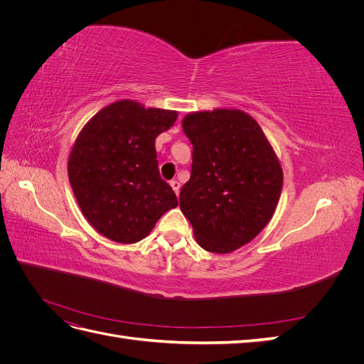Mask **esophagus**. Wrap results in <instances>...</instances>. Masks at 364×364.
Instances as JSON below:
<instances>
[{"instance_id": "1", "label": "esophagus", "mask_w": 364, "mask_h": 364, "mask_svg": "<svg viewBox=\"0 0 364 364\" xmlns=\"http://www.w3.org/2000/svg\"><path fill=\"white\" fill-rule=\"evenodd\" d=\"M170 185H171L173 191H174L176 194H179V191H181V183H179L178 181H171V182H170Z\"/></svg>"}]
</instances>
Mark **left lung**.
Here are the masks:
<instances>
[{"instance_id":"obj_1","label":"left lung","mask_w":364,"mask_h":364,"mask_svg":"<svg viewBox=\"0 0 364 364\" xmlns=\"http://www.w3.org/2000/svg\"><path fill=\"white\" fill-rule=\"evenodd\" d=\"M191 178L179 196L197 245L229 253L267 226L282 190L281 162L259 124L240 109L185 115Z\"/></svg>"}]
</instances>
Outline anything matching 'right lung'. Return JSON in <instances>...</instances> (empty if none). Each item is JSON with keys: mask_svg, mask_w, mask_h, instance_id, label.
Returning <instances> with one entry per match:
<instances>
[{"mask_svg": "<svg viewBox=\"0 0 364 364\" xmlns=\"http://www.w3.org/2000/svg\"><path fill=\"white\" fill-rule=\"evenodd\" d=\"M178 112L119 100L103 107L80 130L68 158V178L82 214L106 238L132 245L178 206L161 179L155 139Z\"/></svg>", "mask_w": 364, "mask_h": 364, "instance_id": "add662e5", "label": "right lung"}]
</instances>
